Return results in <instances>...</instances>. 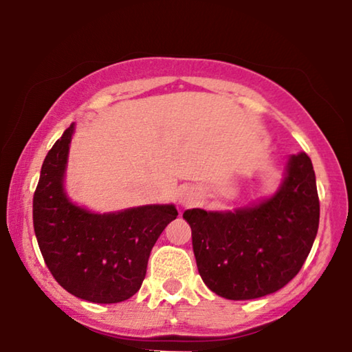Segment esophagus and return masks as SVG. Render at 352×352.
<instances>
[{
	"instance_id": "1",
	"label": "esophagus",
	"mask_w": 352,
	"mask_h": 352,
	"mask_svg": "<svg viewBox=\"0 0 352 352\" xmlns=\"http://www.w3.org/2000/svg\"><path fill=\"white\" fill-rule=\"evenodd\" d=\"M195 201H197V194L190 189H186L179 197V204L182 206H192L195 204Z\"/></svg>"
}]
</instances>
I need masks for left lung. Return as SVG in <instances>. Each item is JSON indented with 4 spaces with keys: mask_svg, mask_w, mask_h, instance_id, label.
<instances>
[{
    "mask_svg": "<svg viewBox=\"0 0 352 352\" xmlns=\"http://www.w3.org/2000/svg\"><path fill=\"white\" fill-rule=\"evenodd\" d=\"M319 195L311 158L292 155L276 194L235 211L187 210L192 247L205 285L228 300H254L300 272L319 229Z\"/></svg>",
    "mask_w": 352,
    "mask_h": 352,
    "instance_id": "8db88e82",
    "label": "left lung"
}]
</instances>
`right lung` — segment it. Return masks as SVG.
I'll list each match as a JSON object with an SVG mask.
<instances>
[{"label":"right lung","instance_id":"obj_1","mask_svg":"<svg viewBox=\"0 0 352 352\" xmlns=\"http://www.w3.org/2000/svg\"><path fill=\"white\" fill-rule=\"evenodd\" d=\"M72 134L74 123L43 162L33 228L43 259L62 288L81 300L112 305L141 288L152 247L177 210L147 205L98 214L72 204L64 190Z\"/></svg>","mask_w":352,"mask_h":352}]
</instances>
